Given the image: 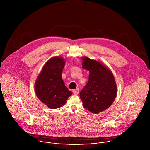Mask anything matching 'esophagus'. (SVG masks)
Listing matches in <instances>:
<instances>
[{"label": "esophagus", "instance_id": "obj_1", "mask_svg": "<svg viewBox=\"0 0 150 150\" xmlns=\"http://www.w3.org/2000/svg\"><path fill=\"white\" fill-rule=\"evenodd\" d=\"M72 92H73V93H74L75 94H78L79 92V89L78 88H77V89H76L73 90Z\"/></svg>", "mask_w": 150, "mask_h": 150}]
</instances>
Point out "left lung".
<instances>
[{
    "label": "left lung",
    "instance_id": "obj_1",
    "mask_svg": "<svg viewBox=\"0 0 150 150\" xmlns=\"http://www.w3.org/2000/svg\"><path fill=\"white\" fill-rule=\"evenodd\" d=\"M82 67L88 70L89 80L80 92L84 107L94 114L110 107L116 96L117 87L112 73L100 62L83 58Z\"/></svg>",
    "mask_w": 150,
    "mask_h": 150
}]
</instances>
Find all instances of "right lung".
Wrapping results in <instances>:
<instances>
[{"label":"right lung","mask_w":150,"mask_h":150,"mask_svg":"<svg viewBox=\"0 0 150 150\" xmlns=\"http://www.w3.org/2000/svg\"><path fill=\"white\" fill-rule=\"evenodd\" d=\"M64 64L62 57L50 58L44 64L36 80L35 88L37 97L51 109L64 105L72 94L66 88L62 79Z\"/></svg>","instance_id":"1"}]
</instances>
